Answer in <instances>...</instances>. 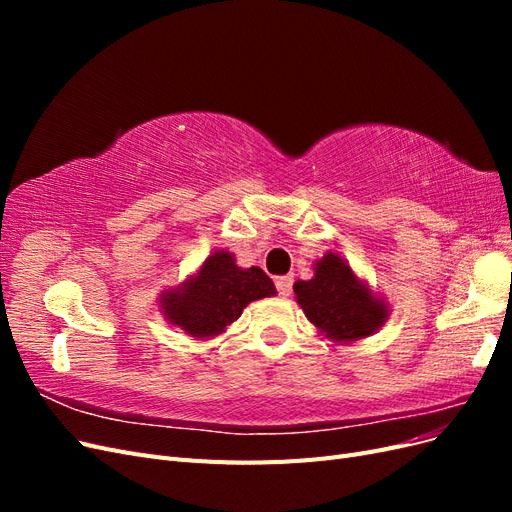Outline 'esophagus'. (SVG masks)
<instances>
[{
    "label": "esophagus",
    "mask_w": 512,
    "mask_h": 512,
    "mask_svg": "<svg viewBox=\"0 0 512 512\" xmlns=\"http://www.w3.org/2000/svg\"><path fill=\"white\" fill-rule=\"evenodd\" d=\"M275 288H277V294H280V297H284V299L290 297V294H292V277L290 275L277 277Z\"/></svg>",
    "instance_id": "esophagus-1"
}]
</instances>
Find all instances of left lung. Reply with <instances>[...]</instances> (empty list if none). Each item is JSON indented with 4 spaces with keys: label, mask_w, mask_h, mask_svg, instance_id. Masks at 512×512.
<instances>
[{
    "label": "left lung",
    "mask_w": 512,
    "mask_h": 512,
    "mask_svg": "<svg viewBox=\"0 0 512 512\" xmlns=\"http://www.w3.org/2000/svg\"><path fill=\"white\" fill-rule=\"evenodd\" d=\"M294 294L305 316L335 342L374 333L386 318L384 303H378L352 269L337 254H327L309 282L294 284Z\"/></svg>",
    "instance_id": "8db88e82"
}]
</instances>
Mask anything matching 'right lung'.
I'll use <instances>...</instances> for the list:
<instances>
[{
    "label": "right lung",
    "mask_w": 512,
    "mask_h": 512,
    "mask_svg": "<svg viewBox=\"0 0 512 512\" xmlns=\"http://www.w3.org/2000/svg\"><path fill=\"white\" fill-rule=\"evenodd\" d=\"M273 294L275 286L265 271L239 269L232 254L215 252L194 280L164 294V312L185 333L209 337L237 320L247 303Z\"/></svg>",
    "instance_id": "1"
}]
</instances>
